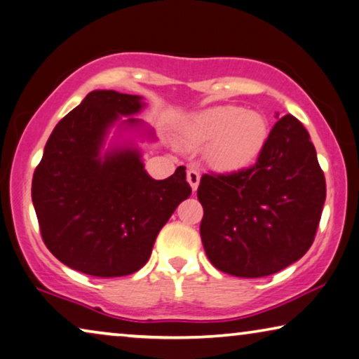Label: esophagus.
<instances>
[{
    "label": "esophagus",
    "instance_id": "34e87169",
    "mask_svg": "<svg viewBox=\"0 0 359 359\" xmlns=\"http://www.w3.org/2000/svg\"><path fill=\"white\" fill-rule=\"evenodd\" d=\"M187 181H189L192 191H197L198 183H201V173H198V170L196 168L187 170Z\"/></svg>",
    "mask_w": 359,
    "mask_h": 359
}]
</instances>
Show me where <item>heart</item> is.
Segmentation results:
<instances>
[{
    "instance_id": "1",
    "label": "heart",
    "mask_w": 359,
    "mask_h": 359,
    "mask_svg": "<svg viewBox=\"0 0 359 359\" xmlns=\"http://www.w3.org/2000/svg\"><path fill=\"white\" fill-rule=\"evenodd\" d=\"M264 115L237 106L202 110L181 126L180 140L186 147L207 148V162L218 172H239L260 156L268 141Z\"/></svg>"
}]
</instances>
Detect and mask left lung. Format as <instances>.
I'll return each mask as SVG.
<instances>
[{
	"label": "left lung",
	"mask_w": 359,
	"mask_h": 359,
	"mask_svg": "<svg viewBox=\"0 0 359 359\" xmlns=\"http://www.w3.org/2000/svg\"><path fill=\"white\" fill-rule=\"evenodd\" d=\"M202 244L219 271L263 278L305 255L326 201L316 149L299 120L284 115L250 168L203 175Z\"/></svg>",
	"instance_id": "left-lung-1"
}]
</instances>
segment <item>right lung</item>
<instances>
[{
  "instance_id": "1",
  "label": "right lung",
  "mask_w": 359,
  "mask_h": 359,
  "mask_svg": "<svg viewBox=\"0 0 359 359\" xmlns=\"http://www.w3.org/2000/svg\"><path fill=\"white\" fill-rule=\"evenodd\" d=\"M141 96L91 91L56 125L32 181V201L41 237L59 262L97 278L136 273L151 257L157 234L191 196L186 167L154 180L133 140L107 135L135 131L154 140L136 118ZM126 116V119H122Z\"/></svg>"
}]
</instances>
